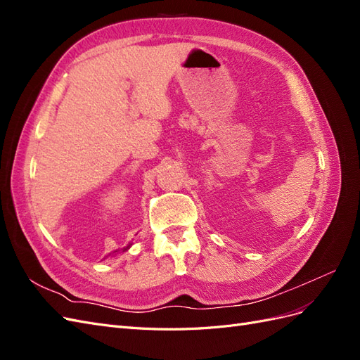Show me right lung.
<instances>
[{"label": "right lung", "mask_w": 360, "mask_h": 360, "mask_svg": "<svg viewBox=\"0 0 360 360\" xmlns=\"http://www.w3.org/2000/svg\"><path fill=\"white\" fill-rule=\"evenodd\" d=\"M130 246H132V243H130V245H127V246H126V248L123 249V252H126V250H127V249H129ZM115 252H118V250H114V252H112V254H115Z\"/></svg>", "instance_id": "right-lung-1"}]
</instances>
